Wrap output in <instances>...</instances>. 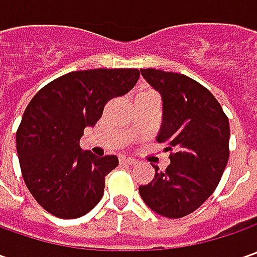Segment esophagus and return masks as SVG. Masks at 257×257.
I'll return each mask as SVG.
<instances>
[{
    "instance_id": "obj_1",
    "label": "esophagus",
    "mask_w": 257,
    "mask_h": 257,
    "mask_svg": "<svg viewBox=\"0 0 257 257\" xmlns=\"http://www.w3.org/2000/svg\"><path fill=\"white\" fill-rule=\"evenodd\" d=\"M120 164H125V166H133L136 164V160L132 157H120Z\"/></svg>"
}]
</instances>
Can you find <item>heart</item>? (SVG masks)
Here are the masks:
<instances>
[{
  "label": "heart",
  "instance_id": "obj_1",
  "mask_svg": "<svg viewBox=\"0 0 257 257\" xmlns=\"http://www.w3.org/2000/svg\"><path fill=\"white\" fill-rule=\"evenodd\" d=\"M149 93H150V91H149Z\"/></svg>",
  "mask_w": 257,
  "mask_h": 257
}]
</instances>
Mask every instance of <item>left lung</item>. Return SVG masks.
Returning <instances> with one entry per match:
<instances>
[{
  "instance_id": "obj_1",
  "label": "left lung",
  "mask_w": 257,
  "mask_h": 257,
  "mask_svg": "<svg viewBox=\"0 0 257 257\" xmlns=\"http://www.w3.org/2000/svg\"><path fill=\"white\" fill-rule=\"evenodd\" d=\"M163 100V121L157 136L170 152V164L139 192L144 203L169 219L199 209L217 187L229 160V118L206 87L187 75L140 70Z\"/></svg>"
}]
</instances>
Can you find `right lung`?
I'll return each mask as SVG.
<instances>
[{
	"label": "right lung",
	"instance_id": "add662e5",
	"mask_svg": "<svg viewBox=\"0 0 257 257\" xmlns=\"http://www.w3.org/2000/svg\"><path fill=\"white\" fill-rule=\"evenodd\" d=\"M136 68L73 71L44 85L25 108L17 130V153L30 193L61 219L81 217L101 200L115 156L83 152L85 127L98 121L104 105L133 88Z\"/></svg>",
	"mask_w": 257,
	"mask_h": 257
}]
</instances>
